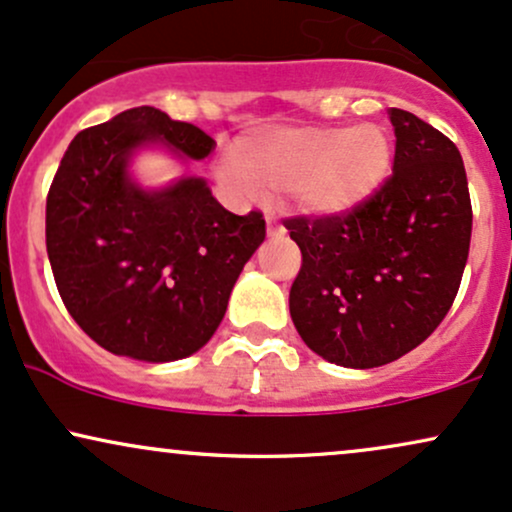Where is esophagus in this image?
Segmentation results:
<instances>
[{
  "instance_id": "esophagus-1",
  "label": "esophagus",
  "mask_w": 512,
  "mask_h": 512,
  "mask_svg": "<svg viewBox=\"0 0 512 512\" xmlns=\"http://www.w3.org/2000/svg\"><path fill=\"white\" fill-rule=\"evenodd\" d=\"M264 221H267V236H279V233H284V226H281L274 216H267Z\"/></svg>"
}]
</instances>
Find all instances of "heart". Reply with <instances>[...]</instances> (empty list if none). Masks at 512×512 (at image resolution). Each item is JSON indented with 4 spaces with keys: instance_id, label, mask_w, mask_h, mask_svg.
I'll list each match as a JSON object with an SVG mask.
<instances>
[{
    "instance_id": "heart-1",
    "label": "heart",
    "mask_w": 512,
    "mask_h": 512,
    "mask_svg": "<svg viewBox=\"0 0 512 512\" xmlns=\"http://www.w3.org/2000/svg\"><path fill=\"white\" fill-rule=\"evenodd\" d=\"M392 144L383 127H279L255 132L233 146L223 166L238 192H291L315 214H346L383 185Z\"/></svg>"
}]
</instances>
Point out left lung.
I'll list each match as a JSON object with an SVG mask.
<instances>
[{
    "label": "left lung",
    "mask_w": 512,
    "mask_h": 512,
    "mask_svg": "<svg viewBox=\"0 0 512 512\" xmlns=\"http://www.w3.org/2000/svg\"><path fill=\"white\" fill-rule=\"evenodd\" d=\"M392 175L346 214L284 221L301 248L291 320L317 356L378 368L409 354L448 315L472 240V202L457 146L390 108Z\"/></svg>",
    "instance_id": "obj_1"
}]
</instances>
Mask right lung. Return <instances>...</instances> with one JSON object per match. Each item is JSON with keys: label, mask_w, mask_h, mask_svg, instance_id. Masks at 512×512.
I'll return each mask as SVG.
<instances>
[{"label": "right lung", "mask_w": 512, "mask_h": 512, "mask_svg": "<svg viewBox=\"0 0 512 512\" xmlns=\"http://www.w3.org/2000/svg\"><path fill=\"white\" fill-rule=\"evenodd\" d=\"M156 142L195 161L214 149L202 129L151 105L76 134L48 192L45 243L57 291L93 342L166 363L195 354L221 325L264 219L223 209L202 178L142 190L127 163Z\"/></svg>", "instance_id": "right-lung-1"}]
</instances>
